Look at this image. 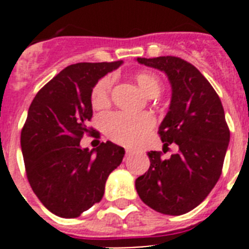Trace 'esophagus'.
I'll use <instances>...</instances> for the list:
<instances>
[{
	"instance_id": "34e87169",
	"label": "esophagus",
	"mask_w": 249,
	"mask_h": 249,
	"mask_svg": "<svg viewBox=\"0 0 249 249\" xmlns=\"http://www.w3.org/2000/svg\"><path fill=\"white\" fill-rule=\"evenodd\" d=\"M132 152H133V151H132V149L127 148V149H126V156H129V155H132Z\"/></svg>"
}]
</instances>
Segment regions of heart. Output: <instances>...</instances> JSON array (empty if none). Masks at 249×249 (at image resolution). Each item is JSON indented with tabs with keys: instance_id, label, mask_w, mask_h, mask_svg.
Listing matches in <instances>:
<instances>
[{
	"instance_id": "heart-1",
	"label": "heart",
	"mask_w": 249,
	"mask_h": 249,
	"mask_svg": "<svg viewBox=\"0 0 249 249\" xmlns=\"http://www.w3.org/2000/svg\"><path fill=\"white\" fill-rule=\"evenodd\" d=\"M138 86L148 97H157L160 93L162 85L156 74L141 72L136 76ZM112 89V78L105 77L94 85L91 94L93 107H103L108 103ZM105 133L112 141L121 144H136L140 142L147 132L155 126V118L149 113L131 114L124 112H112L105 114L101 120Z\"/></svg>"
}]
</instances>
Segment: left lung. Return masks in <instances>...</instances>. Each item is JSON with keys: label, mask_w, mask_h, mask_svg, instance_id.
Wrapping results in <instances>:
<instances>
[{"label": "left lung", "mask_w": 249, "mask_h": 249, "mask_svg": "<svg viewBox=\"0 0 249 249\" xmlns=\"http://www.w3.org/2000/svg\"><path fill=\"white\" fill-rule=\"evenodd\" d=\"M148 67L163 71L172 86L169 111L158 135L163 152L178 146L169 158L148 152L149 168L136 179L140 198L152 210L179 215L198 206L221 177L230 128L218 94L193 65L175 56L141 58Z\"/></svg>", "instance_id": "obj_1"}]
</instances>
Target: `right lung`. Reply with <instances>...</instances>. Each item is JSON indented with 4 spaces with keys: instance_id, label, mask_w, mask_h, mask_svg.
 Returning a JSON list of instances; mask_svg holds the SVG:
<instances>
[{
    "instance_id": "1",
    "label": "right lung",
    "mask_w": 249,
    "mask_h": 249,
    "mask_svg": "<svg viewBox=\"0 0 249 249\" xmlns=\"http://www.w3.org/2000/svg\"><path fill=\"white\" fill-rule=\"evenodd\" d=\"M122 65L76 63L66 67L39 89L21 132L26 175L35 195L50 212L76 218L102 199L109 173L124 149L107 141L96 149L81 148L92 118L91 94L105 74Z\"/></svg>"
}]
</instances>
